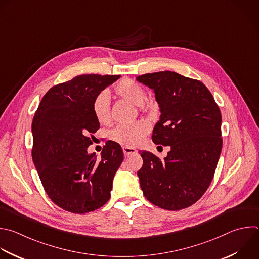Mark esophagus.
<instances>
[{
	"instance_id": "34e87169",
	"label": "esophagus",
	"mask_w": 259,
	"mask_h": 259,
	"mask_svg": "<svg viewBox=\"0 0 259 259\" xmlns=\"http://www.w3.org/2000/svg\"><path fill=\"white\" fill-rule=\"evenodd\" d=\"M123 152L125 154V156H129V155H132V154H135L137 152V150L133 147H123Z\"/></svg>"
}]
</instances>
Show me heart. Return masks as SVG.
I'll return each instance as SVG.
<instances>
[{"instance_id": "1", "label": "heart", "mask_w": 259, "mask_h": 259, "mask_svg": "<svg viewBox=\"0 0 259 259\" xmlns=\"http://www.w3.org/2000/svg\"><path fill=\"white\" fill-rule=\"evenodd\" d=\"M116 97L128 101L140 112H146L152 108V104L145 101L146 92L142 85L136 81L125 78L122 79L114 89ZM93 113L96 120L102 125H109L112 122V110L107 92L98 94L93 102ZM149 131V126L143 121L118 126L111 132V139L123 146L133 147L138 145Z\"/></svg>"}]
</instances>
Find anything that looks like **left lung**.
I'll list each match as a JSON object with an SVG mask.
<instances>
[{
	"label": "left lung",
	"mask_w": 259,
	"mask_h": 259,
	"mask_svg": "<svg viewBox=\"0 0 259 259\" xmlns=\"http://www.w3.org/2000/svg\"><path fill=\"white\" fill-rule=\"evenodd\" d=\"M136 79L153 90L160 108L152 141L170 146L162 160L140 150V187L160 208H187L201 198L214 176L223 146L220 108L201 81L176 72L147 73Z\"/></svg>",
	"instance_id": "1"
}]
</instances>
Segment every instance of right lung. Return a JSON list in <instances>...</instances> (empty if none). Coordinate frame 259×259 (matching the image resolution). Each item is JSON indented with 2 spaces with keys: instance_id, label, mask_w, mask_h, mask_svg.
<instances>
[{
  "instance_id": "1",
  "label": "right lung",
  "mask_w": 259,
  "mask_h": 259,
  "mask_svg": "<svg viewBox=\"0 0 259 259\" xmlns=\"http://www.w3.org/2000/svg\"><path fill=\"white\" fill-rule=\"evenodd\" d=\"M120 75L85 74L57 84L44 96L32 121V159L44 189L59 207L83 214L105 205L121 165L122 147L107 141L101 158L89 153L100 123L93 113L98 94Z\"/></svg>"
}]
</instances>
